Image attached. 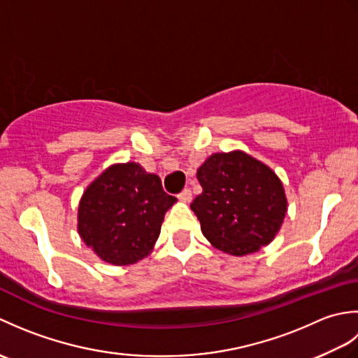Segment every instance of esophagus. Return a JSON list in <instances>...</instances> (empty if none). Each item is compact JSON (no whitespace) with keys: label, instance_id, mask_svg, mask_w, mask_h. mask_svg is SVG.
I'll return each instance as SVG.
<instances>
[{"label":"esophagus","instance_id":"1","mask_svg":"<svg viewBox=\"0 0 358 358\" xmlns=\"http://www.w3.org/2000/svg\"><path fill=\"white\" fill-rule=\"evenodd\" d=\"M178 200L180 201H183V203H189L192 200V191L191 189H183V191H181L180 194H178Z\"/></svg>","mask_w":358,"mask_h":358}]
</instances>
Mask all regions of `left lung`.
<instances>
[{"instance_id": "8db88e82", "label": "left lung", "mask_w": 358, "mask_h": 358, "mask_svg": "<svg viewBox=\"0 0 358 358\" xmlns=\"http://www.w3.org/2000/svg\"><path fill=\"white\" fill-rule=\"evenodd\" d=\"M196 178L203 192L191 203L210 245L235 257L257 252L275 237L287 200L271 167L243 150L212 154Z\"/></svg>"}]
</instances>
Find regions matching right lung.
Segmentation results:
<instances>
[{
	"label": "right lung",
	"mask_w": 358,
	"mask_h": 358,
	"mask_svg": "<svg viewBox=\"0 0 358 358\" xmlns=\"http://www.w3.org/2000/svg\"><path fill=\"white\" fill-rule=\"evenodd\" d=\"M175 201L138 163L112 164L81 196L78 234L106 263L132 264L152 252Z\"/></svg>",
	"instance_id": "obj_1"
}]
</instances>
